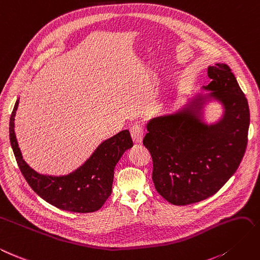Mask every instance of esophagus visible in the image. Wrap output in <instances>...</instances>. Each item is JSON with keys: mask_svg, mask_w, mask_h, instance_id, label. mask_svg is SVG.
Instances as JSON below:
<instances>
[{"mask_svg": "<svg viewBox=\"0 0 260 260\" xmlns=\"http://www.w3.org/2000/svg\"><path fill=\"white\" fill-rule=\"evenodd\" d=\"M130 133H131L133 142L142 143L143 136H144V130H143L142 125H140V124L132 125L131 129H130Z\"/></svg>", "mask_w": 260, "mask_h": 260, "instance_id": "obj_1", "label": "esophagus"}]
</instances>
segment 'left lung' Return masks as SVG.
<instances>
[{"mask_svg":"<svg viewBox=\"0 0 260 260\" xmlns=\"http://www.w3.org/2000/svg\"><path fill=\"white\" fill-rule=\"evenodd\" d=\"M211 79L201 90L187 95L175 110L152 117L143 144L153 158V182L172 205L185 206L214 194L233 176L247 144L249 108L231 69L208 67ZM222 113L214 122L205 114L209 104Z\"/></svg>","mask_w":260,"mask_h":260,"instance_id":"left-lung-1","label":"left lung"}]
</instances>
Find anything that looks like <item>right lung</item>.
Masks as SVG:
<instances>
[{
    "instance_id": "obj_1",
    "label": "right lung",
    "mask_w": 260,
    "mask_h": 260,
    "mask_svg": "<svg viewBox=\"0 0 260 260\" xmlns=\"http://www.w3.org/2000/svg\"><path fill=\"white\" fill-rule=\"evenodd\" d=\"M19 97L10 119V140L19 170L28 185L50 205L71 212L88 213L100 210L111 194L114 171L123 153L133 146L130 132L123 130L105 140L85 162L60 176L36 172L23 158L15 135V116Z\"/></svg>"
}]
</instances>
